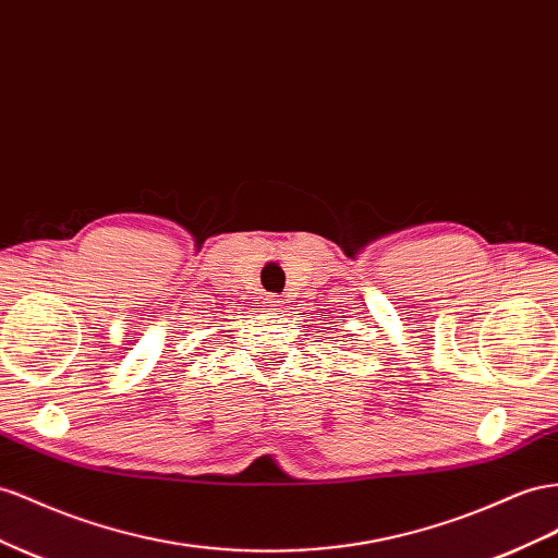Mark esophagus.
<instances>
[{
    "instance_id": "obj_1",
    "label": "esophagus",
    "mask_w": 558,
    "mask_h": 558,
    "mask_svg": "<svg viewBox=\"0 0 558 558\" xmlns=\"http://www.w3.org/2000/svg\"><path fill=\"white\" fill-rule=\"evenodd\" d=\"M283 305H286V298L283 295H269L267 312H281Z\"/></svg>"
}]
</instances>
